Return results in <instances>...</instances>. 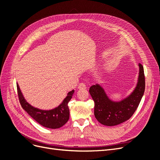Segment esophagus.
I'll return each instance as SVG.
<instances>
[{"label": "esophagus", "mask_w": 160, "mask_h": 160, "mask_svg": "<svg viewBox=\"0 0 160 160\" xmlns=\"http://www.w3.org/2000/svg\"><path fill=\"white\" fill-rule=\"evenodd\" d=\"M78 88H79V89H85L87 88V86H86V85H85V83H80V84L79 85Z\"/></svg>", "instance_id": "esophagus-1"}]
</instances>
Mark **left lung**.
Returning a JSON list of instances; mask_svg holds the SVG:
<instances>
[{
	"mask_svg": "<svg viewBox=\"0 0 160 160\" xmlns=\"http://www.w3.org/2000/svg\"><path fill=\"white\" fill-rule=\"evenodd\" d=\"M145 91L143 67L139 63L138 82L134 89L126 98L115 101L108 96L102 86L96 83L89 88L95 102L94 115L99 123L106 126H114L128 120L137 109Z\"/></svg>",
	"mask_w": 160,
	"mask_h": 160,
	"instance_id": "8db88e82",
	"label": "left lung"
}]
</instances>
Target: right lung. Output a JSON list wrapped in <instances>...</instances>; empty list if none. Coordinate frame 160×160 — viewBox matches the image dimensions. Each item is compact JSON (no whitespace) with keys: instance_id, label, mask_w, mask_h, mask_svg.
Instances as JSON below:
<instances>
[{"instance_id":"right-lung-1","label":"right lung","mask_w":160,"mask_h":160,"mask_svg":"<svg viewBox=\"0 0 160 160\" xmlns=\"http://www.w3.org/2000/svg\"><path fill=\"white\" fill-rule=\"evenodd\" d=\"M19 101L23 109L42 126L49 129H58L64 125L69 119L68 103L74 94L75 90L69 91L62 103L57 108L50 110H43L35 108L28 103L17 83Z\"/></svg>"}]
</instances>
